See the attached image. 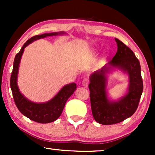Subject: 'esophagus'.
I'll use <instances>...</instances> for the list:
<instances>
[{"mask_svg":"<svg viewBox=\"0 0 155 155\" xmlns=\"http://www.w3.org/2000/svg\"><path fill=\"white\" fill-rule=\"evenodd\" d=\"M89 83H90V80H89L88 78H84L82 81V84L84 87H87Z\"/></svg>","mask_w":155,"mask_h":155,"instance_id":"34e87169","label":"esophagus"}]
</instances>
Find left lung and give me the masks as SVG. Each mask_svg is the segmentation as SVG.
<instances>
[{"instance_id": "left-lung-1", "label": "left lung", "mask_w": 155, "mask_h": 155, "mask_svg": "<svg viewBox=\"0 0 155 155\" xmlns=\"http://www.w3.org/2000/svg\"><path fill=\"white\" fill-rule=\"evenodd\" d=\"M117 51L110 65L119 67L127 71L130 78L129 92L117 102H110L105 90L106 65L91 75L90 90L92 116L97 122L104 125L119 123L131 117L138 108L143 92V80L139 60L133 51L119 39L115 38Z\"/></svg>"}]
</instances>
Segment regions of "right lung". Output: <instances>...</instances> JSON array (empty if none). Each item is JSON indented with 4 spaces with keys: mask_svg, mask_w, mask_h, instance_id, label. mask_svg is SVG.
Returning <instances> with one entry per match:
<instances>
[{
    "mask_svg": "<svg viewBox=\"0 0 155 155\" xmlns=\"http://www.w3.org/2000/svg\"><path fill=\"white\" fill-rule=\"evenodd\" d=\"M61 33H44V34L39 35H35V36L28 39L23 45L19 52L16 54L15 61H14L13 70H12L10 79V86L12 89L14 101H15L16 106L18 108L19 111L23 115L29 118L30 120L38 122V123H49V122H54L59 118L63 112L67 100L75 91L76 84L75 83H72L70 84L65 85L58 92V95L47 103L35 104V103L31 102L19 92L18 87H17V79L19 64L23 51H24V49L28 44L37 39L45 38V37L50 36V35H57L61 34Z\"/></svg>",
    "mask_w": 155,
    "mask_h": 155,
    "instance_id": "add662e5",
    "label": "right lung"
}]
</instances>
